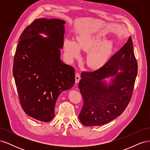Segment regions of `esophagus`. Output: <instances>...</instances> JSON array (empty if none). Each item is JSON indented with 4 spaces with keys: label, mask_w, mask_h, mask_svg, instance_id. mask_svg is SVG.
Here are the masks:
<instances>
[{
    "label": "esophagus",
    "mask_w": 150,
    "mask_h": 150,
    "mask_svg": "<svg viewBox=\"0 0 150 150\" xmlns=\"http://www.w3.org/2000/svg\"><path fill=\"white\" fill-rule=\"evenodd\" d=\"M80 79H81L80 74H78V73H76V76H75V83H76V84H78L79 83Z\"/></svg>",
    "instance_id": "34e87169"
}]
</instances>
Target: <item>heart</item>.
Here are the masks:
<instances>
[{"mask_svg":"<svg viewBox=\"0 0 150 150\" xmlns=\"http://www.w3.org/2000/svg\"><path fill=\"white\" fill-rule=\"evenodd\" d=\"M106 41L101 34H87L75 40L66 38L64 41V52L69 60L78 58L80 55V49L89 52L87 57V64L93 69L102 67L107 62L112 51V43Z\"/></svg>","mask_w":150,"mask_h":150,"instance_id":"heart-1","label":"heart"}]
</instances>
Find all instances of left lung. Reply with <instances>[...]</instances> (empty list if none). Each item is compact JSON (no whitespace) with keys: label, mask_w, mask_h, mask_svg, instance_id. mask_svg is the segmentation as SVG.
I'll return each mask as SVG.
<instances>
[{"label":"left lung","mask_w":150,"mask_h":150,"mask_svg":"<svg viewBox=\"0 0 150 150\" xmlns=\"http://www.w3.org/2000/svg\"><path fill=\"white\" fill-rule=\"evenodd\" d=\"M137 73L131 37L100 69L83 72L79 83L84 101L79 115L81 123L101 126L121 115L131 99Z\"/></svg>","instance_id":"left-lung-1"}]
</instances>
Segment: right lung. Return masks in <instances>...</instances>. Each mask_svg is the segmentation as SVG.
<instances>
[{
  "label": "right lung",
  "instance_id": "obj_1",
  "mask_svg": "<svg viewBox=\"0 0 150 150\" xmlns=\"http://www.w3.org/2000/svg\"><path fill=\"white\" fill-rule=\"evenodd\" d=\"M65 24L57 19H35L22 33L16 48L13 76L20 103L27 115L40 121L53 119L59 94L75 83L74 69L60 58Z\"/></svg>",
  "mask_w": 150,
  "mask_h": 150
}]
</instances>
